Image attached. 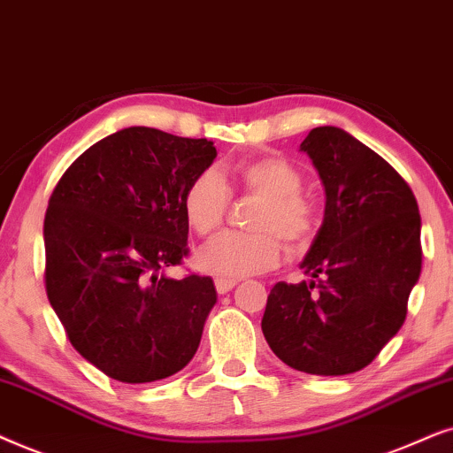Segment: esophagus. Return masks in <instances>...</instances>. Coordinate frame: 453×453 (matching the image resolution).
Listing matches in <instances>:
<instances>
[{
  "mask_svg": "<svg viewBox=\"0 0 453 453\" xmlns=\"http://www.w3.org/2000/svg\"><path fill=\"white\" fill-rule=\"evenodd\" d=\"M234 286H236V281L234 280H215V289L219 294H227Z\"/></svg>",
  "mask_w": 453,
  "mask_h": 453,
  "instance_id": "obj_1",
  "label": "esophagus"
}]
</instances>
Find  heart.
<instances>
[{
    "instance_id": "heart-1",
    "label": "heart",
    "mask_w": 453,
    "mask_h": 453,
    "mask_svg": "<svg viewBox=\"0 0 453 453\" xmlns=\"http://www.w3.org/2000/svg\"><path fill=\"white\" fill-rule=\"evenodd\" d=\"M234 178L263 204L252 217L258 232H226L196 252V267L217 280H240L275 267L281 257L280 236L289 246H300L315 230V207L300 195L303 173L280 157L246 161L234 170ZM230 188L219 173L204 170L188 184L182 209L188 226L209 236L226 219Z\"/></svg>"
}]
</instances>
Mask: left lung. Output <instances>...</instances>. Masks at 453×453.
I'll use <instances>...</instances> for the list:
<instances>
[{
    "label": "left lung",
    "mask_w": 453,
    "mask_h": 453,
    "mask_svg": "<svg viewBox=\"0 0 453 453\" xmlns=\"http://www.w3.org/2000/svg\"><path fill=\"white\" fill-rule=\"evenodd\" d=\"M300 150L325 190L323 223L300 263L311 280L275 283L261 327L292 369L349 375L406 319L423 263L418 204L400 173L346 130L312 128Z\"/></svg>",
    "instance_id": "obj_1"
}]
</instances>
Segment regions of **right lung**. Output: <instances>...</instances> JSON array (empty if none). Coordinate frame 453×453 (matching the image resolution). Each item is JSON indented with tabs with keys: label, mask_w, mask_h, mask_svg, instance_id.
Masks as SVG:
<instances>
[{
	"label": "right lung",
	"mask_w": 453,
	"mask_h": 453,
	"mask_svg": "<svg viewBox=\"0 0 453 453\" xmlns=\"http://www.w3.org/2000/svg\"><path fill=\"white\" fill-rule=\"evenodd\" d=\"M215 157L207 138L130 126L84 150L50 198L47 298L72 346L116 381H159L196 354L213 280L165 269L188 255L182 198Z\"/></svg>",
	"instance_id": "add662e5"
}]
</instances>
